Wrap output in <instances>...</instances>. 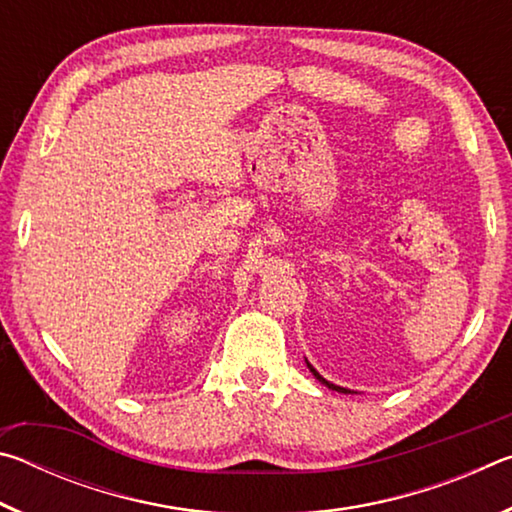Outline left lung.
<instances>
[{
	"instance_id": "left-lung-1",
	"label": "left lung",
	"mask_w": 512,
	"mask_h": 512,
	"mask_svg": "<svg viewBox=\"0 0 512 512\" xmlns=\"http://www.w3.org/2000/svg\"><path fill=\"white\" fill-rule=\"evenodd\" d=\"M305 361H307V359H305ZM307 368L311 370V375H314V377L320 381V384H325L327 388H332V391H336V393H345V395L352 393V391H348V388H343V386H336V384H332V381H327L323 375H320V372H318L314 366H311L309 361H307Z\"/></svg>"
}]
</instances>
